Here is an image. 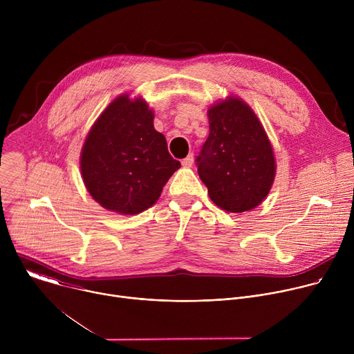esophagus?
Masks as SVG:
<instances>
[{
    "label": "esophagus",
    "instance_id": "1",
    "mask_svg": "<svg viewBox=\"0 0 354 354\" xmlns=\"http://www.w3.org/2000/svg\"><path fill=\"white\" fill-rule=\"evenodd\" d=\"M182 165H183L185 168H190V167L193 165V154H190V156H187L185 160H182Z\"/></svg>",
    "mask_w": 354,
    "mask_h": 354
}]
</instances>
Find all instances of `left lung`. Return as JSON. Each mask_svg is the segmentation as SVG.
<instances>
[{"label": "left lung", "mask_w": 354, "mask_h": 354, "mask_svg": "<svg viewBox=\"0 0 354 354\" xmlns=\"http://www.w3.org/2000/svg\"><path fill=\"white\" fill-rule=\"evenodd\" d=\"M210 134L196 158L213 203L231 213L259 206L273 185L276 161L266 131L243 100L230 96L209 112Z\"/></svg>", "instance_id": "1"}]
</instances>
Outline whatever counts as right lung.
<instances>
[{"mask_svg":"<svg viewBox=\"0 0 354 354\" xmlns=\"http://www.w3.org/2000/svg\"><path fill=\"white\" fill-rule=\"evenodd\" d=\"M81 174L89 194L106 210L138 214L160 198L180 162L168 153L154 113L142 99L120 95L89 130L81 153Z\"/></svg>","mask_w":354,"mask_h":354,"instance_id":"add662e5","label":"right lung"}]
</instances>
